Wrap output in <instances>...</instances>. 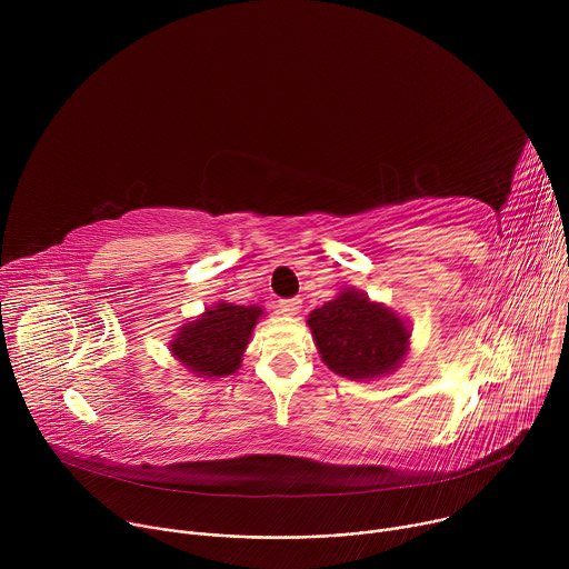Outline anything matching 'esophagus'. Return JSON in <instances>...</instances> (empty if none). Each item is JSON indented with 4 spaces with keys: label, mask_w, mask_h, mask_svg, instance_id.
I'll return each mask as SVG.
<instances>
[{
    "label": "esophagus",
    "mask_w": 569,
    "mask_h": 569,
    "mask_svg": "<svg viewBox=\"0 0 569 569\" xmlns=\"http://www.w3.org/2000/svg\"><path fill=\"white\" fill-rule=\"evenodd\" d=\"M277 308H279L281 315L292 317V315H297V312L301 310V299H281V301L277 303Z\"/></svg>",
    "instance_id": "1"
}]
</instances>
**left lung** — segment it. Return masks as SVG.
Masks as SVG:
<instances>
[{"instance_id":"8db88e82","label":"left lung","mask_w":569,"mask_h":569,"mask_svg":"<svg viewBox=\"0 0 569 569\" xmlns=\"http://www.w3.org/2000/svg\"><path fill=\"white\" fill-rule=\"evenodd\" d=\"M308 329L321 362L349 380H378L410 353V321L367 292L345 288L310 310Z\"/></svg>"}]
</instances>
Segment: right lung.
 <instances>
[{"label":"right lung","mask_w":569,"mask_h":569,"mask_svg":"<svg viewBox=\"0 0 569 569\" xmlns=\"http://www.w3.org/2000/svg\"><path fill=\"white\" fill-rule=\"evenodd\" d=\"M263 308L218 301L182 323L169 342L173 358L198 378H224L240 369Z\"/></svg>","instance_id":"right-lung-1"}]
</instances>
